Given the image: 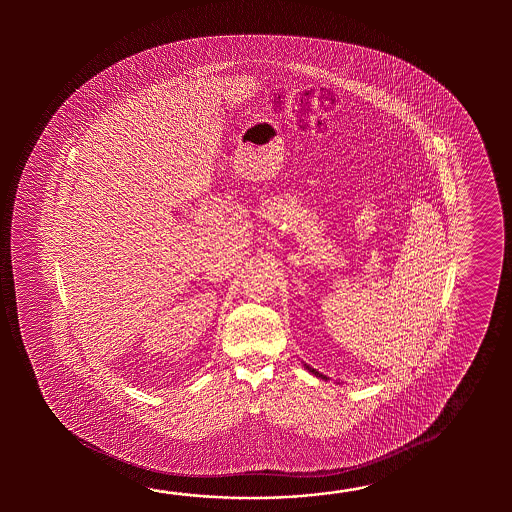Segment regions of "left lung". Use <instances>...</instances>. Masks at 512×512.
I'll return each instance as SVG.
<instances>
[{
	"label": "left lung",
	"mask_w": 512,
	"mask_h": 512,
	"mask_svg": "<svg viewBox=\"0 0 512 512\" xmlns=\"http://www.w3.org/2000/svg\"><path fill=\"white\" fill-rule=\"evenodd\" d=\"M304 366H305V370H309V371H311V373H315L316 377H322V379H327L326 375H322V373H318V371L313 370V368H309V366H307V364H304Z\"/></svg>",
	"instance_id": "8db88e82"
}]
</instances>
